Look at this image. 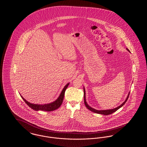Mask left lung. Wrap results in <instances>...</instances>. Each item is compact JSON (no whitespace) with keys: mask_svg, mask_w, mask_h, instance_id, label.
<instances>
[{"mask_svg":"<svg viewBox=\"0 0 147 147\" xmlns=\"http://www.w3.org/2000/svg\"><path fill=\"white\" fill-rule=\"evenodd\" d=\"M127 50H128V51H129V49H127ZM129 93H130V92H129V94H128V96H127V98H126V100L125 101V102H124L122 104H121L120 106H118L117 107H116V108H115V109H111V110H100V111H99V110H95V109H93V108H91V107H90L89 105H88V104H87V103H86V99H85V89L84 88V103H85V105L86 106V107L88 108V109H89V110H90V111H92V112H95V113H99V114H102V115H108L111 114L112 113H113V112L116 111L117 110H119V108H121L122 106H123V105L126 103V101H127V100H128V98L129 95Z\"/></svg>","mask_w":147,"mask_h":147,"instance_id":"left-lung-1","label":"left lung"}]
</instances>
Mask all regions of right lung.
Here are the masks:
<instances>
[{
  "label": "right lung",
  "instance_id": "obj_1",
  "mask_svg": "<svg viewBox=\"0 0 147 147\" xmlns=\"http://www.w3.org/2000/svg\"><path fill=\"white\" fill-rule=\"evenodd\" d=\"M69 84V83H68L64 86V88L63 90L61 92L59 96L56 100V101L51 103V104H45L43 105L33 104L30 103L29 102L27 101L25 98H23L22 96H21V98H23L24 101L26 102V104L27 105H28L29 107H30L32 109H33L34 110H36V111L41 110V111H53V110H55L56 109H58L61 106V105H62V104L63 102L64 96V94H65V90L67 89V88H68Z\"/></svg>",
  "mask_w": 147,
  "mask_h": 147
}]
</instances>
